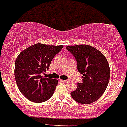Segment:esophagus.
<instances>
[{
  "instance_id": "34e87169",
  "label": "esophagus",
  "mask_w": 127,
  "mask_h": 127,
  "mask_svg": "<svg viewBox=\"0 0 127 127\" xmlns=\"http://www.w3.org/2000/svg\"><path fill=\"white\" fill-rule=\"evenodd\" d=\"M62 82H67L68 80H61Z\"/></svg>"
}]
</instances>
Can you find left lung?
I'll use <instances>...</instances> for the list:
<instances>
[{"mask_svg":"<svg viewBox=\"0 0 127 127\" xmlns=\"http://www.w3.org/2000/svg\"><path fill=\"white\" fill-rule=\"evenodd\" d=\"M77 61L78 70L82 74V82L70 93L72 97L82 104L97 101L106 90L110 68L106 58L99 50L88 45L67 46Z\"/></svg>","mask_w":127,"mask_h":127,"instance_id":"1","label":"left lung"}]
</instances>
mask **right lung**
Instances as JSON below:
<instances>
[{
  "instance_id": "1",
  "label": "right lung",
  "mask_w": 127,
  "mask_h": 127,
  "mask_svg": "<svg viewBox=\"0 0 127 127\" xmlns=\"http://www.w3.org/2000/svg\"><path fill=\"white\" fill-rule=\"evenodd\" d=\"M63 45L36 43L19 54L15 62L14 76L21 93L31 101H45L53 95L58 80L43 77L54 57Z\"/></svg>"
}]
</instances>
